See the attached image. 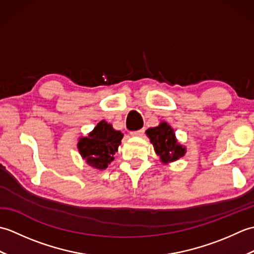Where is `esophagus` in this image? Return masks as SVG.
Segmentation results:
<instances>
[{"label": "esophagus", "mask_w": 254, "mask_h": 254, "mask_svg": "<svg viewBox=\"0 0 254 254\" xmlns=\"http://www.w3.org/2000/svg\"><path fill=\"white\" fill-rule=\"evenodd\" d=\"M144 132H145L144 128H141V130H138V131H132L131 135L132 136H143Z\"/></svg>", "instance_id": "obj_1"}]
</instances>
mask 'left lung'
Segmentation results:
<instances>
[{
    "label": "left lung",
    "mask_w": 254,
    "mask_h": 254,
    "mask_svg": "<svg viewBox=\"0 0 254 254\" xmlns=\"http://www.w3.org/2000/svg\"><path fill=\"white\" fill-rule=\"evenodd\" d=\"M146 134L161 163L168 164L185 156L186 147L178 143L174 128L167 122H160L158 127H149Z\"/></svg>",
    "instance_id": "left-lung-1"
}]
</instances>
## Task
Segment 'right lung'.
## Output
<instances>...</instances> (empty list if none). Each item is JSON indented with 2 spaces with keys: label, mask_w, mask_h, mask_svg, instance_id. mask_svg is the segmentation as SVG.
Wrapping results in <instances>:
<instances>
[{
  "label": "right lung",
  "mask_w": 254,
  "mask_h": 254,
  "mask_svg": "<svg viewBox=\"0 0 254 254\" xmlns=\"http://www.w3.org/2000/svg\"><path fill=\"white\" fill-rule=\"evenodd\" d=\"M122 137L120 131H116L110 123L102 120L87 136L79 138L77 148L90 167L104 170L115 159L113 156L118 152Z\"/></svg>",
  "instance_id": "1"
}]
</instances>
